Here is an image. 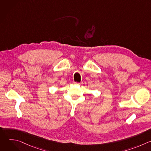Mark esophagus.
<instances>
[{"label":"esophagus","instance_id":"1","mask_svg":"<svg viewBox=\"0 0 151 151\" xmlns=\"http://www.w3.org/2000/svg\"><path fill=\"white\" fill-rule=\"evenodd\" d=\"M73 83H74V84H77V85H81V84H82V82H80V83H78V82H73Z\"/></svg>","mask_w":151,"mask_h":151}]
</instances>
